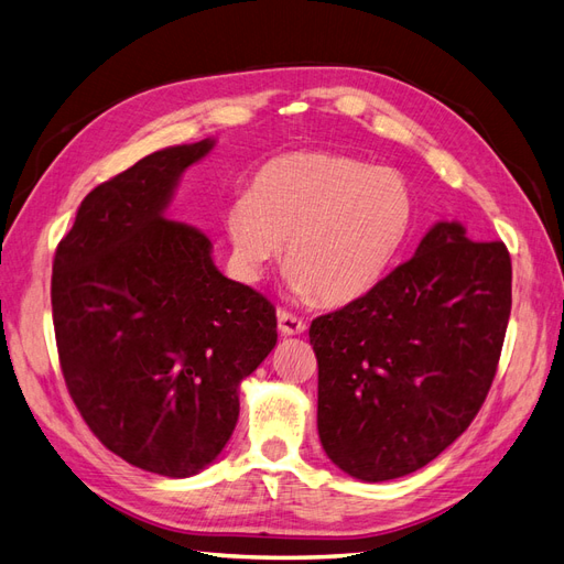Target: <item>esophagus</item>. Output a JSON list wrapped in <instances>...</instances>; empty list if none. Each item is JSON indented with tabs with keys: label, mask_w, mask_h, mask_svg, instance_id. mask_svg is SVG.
Masks as SVG:
<instances>
[{
	"label": "esophagus",
	"mask_w": 564,
	"mask_h": 564,
	"mask_svg": "<svg viewBox=\"0 0 564 564\" xmlns=\"http://www.w3.org/2000/svg\"><path fill=\"white\" fill-rule=\"evenodd\" d=\"M278 327H280V334L282 336H299L305 332V322L292 313L286 311H280L278 313Z\"/></svg>",
	"instance_id": "esophagus-1"
}]
</instances>
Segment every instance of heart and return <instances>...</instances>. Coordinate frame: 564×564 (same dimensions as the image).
Returning a JSON list of instances; mask_svg holds the SVG:
<instances>
[{
	"mask_svg": "<svg viewBox=\"0 0 564 564\" xmlns=\"http://www.w3.org/2000/svg\"><path fill=\"white\" fill-rule=\"evenodd\" d=\"M412 224L414 195L404 176L340 152L270 160L224 212L242 280H263L286 247L292 294L327 305L367 296L395 263Z\"/></svg>",
	"mask_w": 564,
	"mask_h": 564,
	"instance_id": "1",
	"label": "heart"
}]
</instances>
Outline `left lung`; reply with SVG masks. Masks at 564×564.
<instances>
[{
    "mask_svg": "<svg viewBox=\"0 0 564 564\" xmlns=\"http://www.w3.org/2000/svg\"><path fill=\"white\" fill-rule=\"evenodd\" d=\"M503 242L437 220L362 299L311 324L317 433L362 482L409 475L464 433L497 373L510 317Z\"/></svg>",
    "mask_w": 564,
    "mask_h": 564,
    "instance_id": "left-lung-1",
    "label": "left lung"
}]
</instances>
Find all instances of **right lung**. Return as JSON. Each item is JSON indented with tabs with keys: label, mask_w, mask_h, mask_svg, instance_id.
Returning a JSON list of instances; mask_svg holds the SVG:
<instances>
[{
	"label": "right lung",
	"mask_w": 564,
	"mask_h": 564,
	"mask_svg": "<svg viewBox=\"0 0 564 564\" xmlns=\"http://www.w3.org/2000/svg\"><path fill=\"white\" fill-rule=\"evenodd\" d=\"M216 141L152 152L79 204L54 259L61 369L82 419L127 464L166 477L212 466L240 383L278 344L272 303L228 280L209 237L166 218Z\"/></svg>",
	"instance_id": "add662e5"
}]
</instances>
